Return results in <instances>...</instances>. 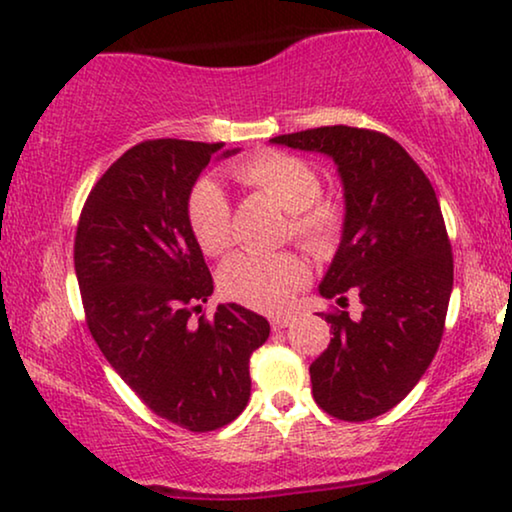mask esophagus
<instances>
[{
  "label": "esophagus",
  "mask_w": 512,
  "mask_h": 512,
  "mask_svg": "<svg viewBox=\"0 0 512 512\" xmlns=\"http://www.w3.org/2000/svg\"><path fill=\"white\" fill-rule=\"evenodd\" d=\"M291 324H293V317H289V314H279V317L270 319V326L275 328V331H282V328L291 326Z\"/></svg>",
  "instance_id": "esophagus-1"
}]
</instances>
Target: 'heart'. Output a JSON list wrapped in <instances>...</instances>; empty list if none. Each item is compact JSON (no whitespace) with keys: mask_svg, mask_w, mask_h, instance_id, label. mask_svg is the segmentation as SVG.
<instances>
[{"mask_svg":"<svg viewBox=\"0 0 512 512\" xmlns=\"http://www.w3.org/2000/svg\"><path fill=\"white\" fill-rule=\"evenodd\" d=\"M230 174L242 186L268 195L289 214L286 235L312 254L324 256L340 240L345 207L338 198L321 195L319 172L303 158L282 151H261L233 165ZM188 226L207 256H221L233 247V212L223 188L214 179H200L186 202ZM307 279L300 256L237 254L221 268V291L237 303L263 312L284 310Z\"/></svg>","mask_w":512,"mask_h":512,"instance_id":"b5f03b06","label":"heart"}]
</instances>
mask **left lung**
<instances>
[{
	"label": "left lung",
	"mask_w": 512,
	"mask_h": 512,
	"mask_svg": "<svg viewBox=\"0 0 512 512\" xmlns=\"http://www.w3.org/2000/svg\"><path fill=\"white\" fill-rule=\"evenodd\" d=\"M272 144L333 158L345 188V226L319 293L352 289L363 312L324 314L333 338L312 361V396L328 415L366 422L410 394L443 338L454 261L436 191L396 139L326 125Z\"/></svg>",
	"instance_id": "1"
}]
</instances>
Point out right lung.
I'll list each match as a JSON object with an SVG mask.
<instances>
[{"mask_svg": "<svg viewBox=\"0 0 512 512\" xmlns=\"http://www.w3.org/2000/svg\"><path fill=\"white\" fill-rule=\"evenodd\" d=\"M223 144L149 139L102 174L83 205L74 270L97 347L158 417L193 433L247 408L249 359L270 324L226 303L202 312L214 282L188 226L186 202Z\"/></svg>", "mask_w": 512, "mask_h": 512, "instance_id": "right-lung-1", "label": "right lung"}]
</instances>
